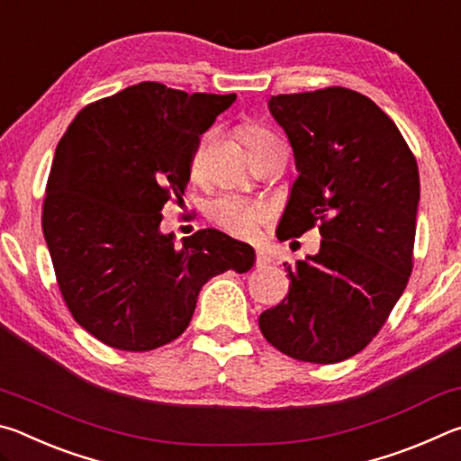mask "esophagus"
<instances>
[{"mask_svg":"<svg viewBox=\"0 0 461 461\" xmlns=\"http://www.w3.org/2000/svg\"><path fill=\"white\" fill-rule=\"evenodd\" d=\"M256 264H258V267H267V264H270V258L264 252H258L256 254Z\"/></svg>","mask_w":461,"mask_h":461,"instance_id":"esophagus-1","label":"esophagus"}]
</instances>
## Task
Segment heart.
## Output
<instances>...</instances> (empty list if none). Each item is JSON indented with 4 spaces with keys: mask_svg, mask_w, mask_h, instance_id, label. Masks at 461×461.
Here are the masks:
<instances>
[{
    "mask_svg": "<svg viewBox=\"0 0 461 461\" xmlns=\"http://www.w3.org/2000/svg\"><path fill=\"white\" fill-rule=\"evenodd\" d=\"M268 136H272L270 131H267L260 126H254V123L241 128V140H244L248 150L258 142V140H264ZM203 146H205V140H201L197 152H194V158H193L194 168L201 165ZM207 215L215 225H220L223 231L231 233V236L248 238L252 236L260 223L268 220L270 209L260 201H249L244 197H238V194H223V197H217L209 203Z\"/></svg>",
    "mask_w": 461,
    "mask_h": 461,
    "instance_id": "1",
    "label": "heart"
}]
</instances>
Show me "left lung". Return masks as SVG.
Returning a JSON list of instances; mask_svg holds the SVG:
<instances>
[{
	"mask_svg": "<svg viewBox=\"0 0 461 461\" xmlns=\"http://www.w3.org/2000/svg\"><path fill=\"white\" fill-rule=\"evenodd\" d=\"M294 178L278 240L319 223L321 248L286 267L288 294L260 331L301 362L335 364L368 346L412 270L419 168L394 122L362 93L327 87L270 97Z\"/></svg>",
	"mask_w": 461,
	"mask_h": 461,
	"instance_id": "left-lung-1",
	"label": "left lung"
}]
</instances>
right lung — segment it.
<instances>
[{
    "mask_svg": "<svg viewBox=\"0 0 461 461\" xmlns=\"http://www.w3.org/2000/svg\"><path fill=\"white\" fill-rule=\"evenodd\" d=\"M236 93H185L144 81L83 107L54 152L42 230L75 321L105 346L148 352L176 339L201 286L248 272L254 248L199 230L175 248L162 207L181 201L199 136Z\"/></svg>",
    "mask_w": 461,
    "mask_h": 461,
    "instance_id": "right-lung-1",
    "label": "right lung"
}]
</instances>
